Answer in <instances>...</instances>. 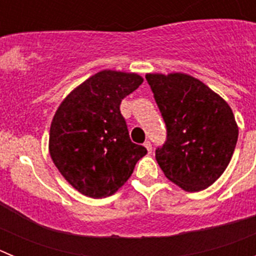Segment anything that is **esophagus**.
<instances>
[{"instance_id":"obj_1","label":"esophagus","mask_w":256,"mask_h":256,"mask_svg":"<svg viewBox=\"0 0 256 256\" xmlns=\"http://www.w3.org/2000/svg\"><path fill=\"white\" fill-rule=\"evenodd\" d=\"M144 144V148H148V152H151V151H152V144H151L150 141H146Z\"/></svg>"}]
</instances>
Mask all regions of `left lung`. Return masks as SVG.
<instances>
[{"label":"left lung","instance_id":"left-lung-1","mask_svg":"<svg viewBox=\"0 0 256 256\" xmlns=\"http://www.w3.org/2000/svg\"><path fill=\"white\" fill-rule=\"evenodd\" d=\"M146 80L166 126L156 162L184 191L205 190L234 155L238 138L234 112L220 96L187 74H148Z\"/></svg>","mask_w":256,"mask_h":256}]
</instances>
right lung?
Listing matches in <instances>:
<instances>
[{"label":"right lung","mask_w":256,"mask_h":256,"mask_svg":"<svg viewBox=\"0 0 256 256\" xmlns=\"http://www.w3.org/2000/svg\"><path fill=\"white\" fill-rule=\"evenodd\" d=\"M137 74L102 70L58 106L50 130V155L65 180L90 198L123 186L148 150L130 141L120 102L141 86Z\"/></svg>","instance_id":"obj_1"}]
</instances>
